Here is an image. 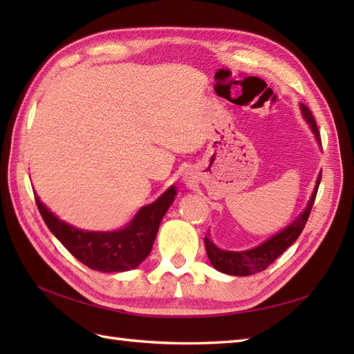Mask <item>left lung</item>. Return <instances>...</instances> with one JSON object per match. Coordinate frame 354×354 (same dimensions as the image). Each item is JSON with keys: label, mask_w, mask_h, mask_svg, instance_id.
<instances>
[{"label": "left lung", "mask_w": 354, "mask_h": 354, "mask_svg": "<svg viewBox=\"0 0 354 354\" xmlns=\"http://www.w3.org/2000/svg\"><path fill=\"white\" fill-rule=\"evenodd\" d=\"M301 111H303L304 118L307 120V123L310 124L315 137H317L318 141H321L318 126L312 115V111L307 108L304 103H301ZM319 183H321V175L318 176L317 187H315V190L312 193L309 204H307L304 212L298 216V219L293 221L288 228H284L281 232H278V234L274 236L272 239H269L265 243L254 248V250L242 251V252L223 251V250H219V248H217L208 237H205L204 239L205 250H207L209 261H212V265L223 274L240 275V277L252 275L265 270L270 263H274L278 257H280V255L288 250V248L295 242V240L299 237V234L303 232L307 219H309L310 216L315 198H317Z\"/></svg>", "instance_id": "obj_1"}]
</instances>
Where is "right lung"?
I'll return each mask as SVG.
<instances>
[{
    "label": "right lung",
    "instance_id": "1",
    "mask_svg": "<svg viewBox=\"0 0 354 354\" xmlns=\"http://www.w3.org/2000/svg\"><path fill=\"white\" fill-rule=\"evenodd\" d=\"M175 187L162 193L153 204L142 207L124 230L112 232L82 231L62 222L35 196L42 219L74 257L100 272H123L137 268L152 251L162 216L175 199Z\"/></svg>",
    "mask_w": 354,
    "mask_h": 354
}]
</instances>
